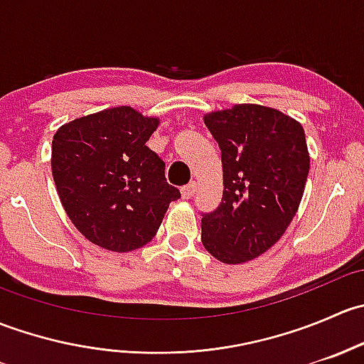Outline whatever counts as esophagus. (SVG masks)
<instances>
[{
	"mask_svg": "<svg viewBox=\"0 0 364 364\" xmlns=\"http://www.w3.org/2000/svg\"><path fill=\"white\" fill-rule=\"evenodd\" d=\"M196 192H197V183H196V181L188 183V185L183 186V188H181L183 199H190V197L196 196Z\"/></svg>",
	"mask_w": 364,
	"mask_h": 364,
	"instance_id": "esophagus-1",
	"label": "esophagus"
}]
</instances>
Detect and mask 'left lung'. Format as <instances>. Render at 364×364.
I'll return each instance as SVG.
<instances>
[{
  "label": "left lung",
  "instance_id": "obj_1",
  "mask_svg": "<svg viewBox=\"0 0 364 364\" xmlns=\"http://www.w3.org/2000/svg\"><path fill=\"white\" fill-rule=\"evenodd\" d=\"M204 123L222 149L223 196L200 220V240L220 262H248L269 250L296 216L310 171L304 130L259 104L208 112Z\"/></svg>",
  "mask_w": 364,
  "mask_h": 364
}]
</instances>
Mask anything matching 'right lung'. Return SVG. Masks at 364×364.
I'll use <instances>...</instances> for the list:
<instances>
[{
  "mask_svg": "<svg viewBox=\"0 0 364 364\" xmlns=\"http://www.w3.org/2000/svg\"><path fill=\"white\" fill-rule=\"evenodd\" d=\"M159 124L160 117L119 105L75 117L54 134L50 168L61 205L97 247H144L181 197L165 179L164 160L146 146Z\"/></svg>",
  "mask_w": 364,
  "mask_h": 364,
  "instance_id": "1",
  "label": "right lung"
}]
</instances>
